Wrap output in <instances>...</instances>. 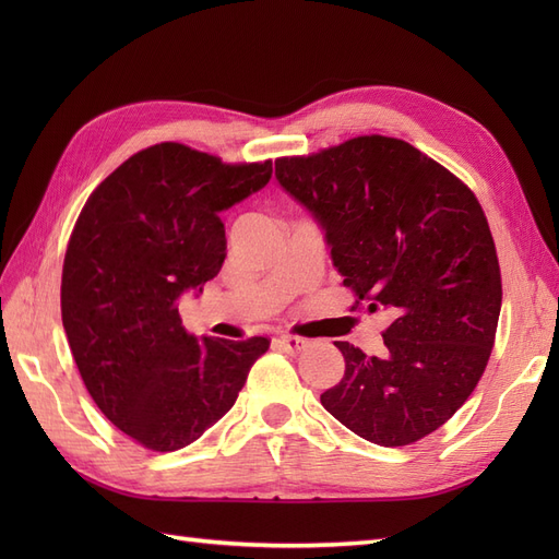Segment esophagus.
<instances>
[{
  "label": "esophagus",
  "mask_w": 559,
  "mask_h": 559,
  "mask_svg": "<svg viewBox=\"0 0 559 559\" xmlns=\"http://www.w3.org/2000/svg\"><path fill=\"white\" fill-rule=\"evenodd\" d=\"M280 347L286 354H292V357H296V354L308 349V341H306V337H298V335H282L280 337Z\"/></svg>",
  "instance_id": "esophagus-1"
}]
</instances>
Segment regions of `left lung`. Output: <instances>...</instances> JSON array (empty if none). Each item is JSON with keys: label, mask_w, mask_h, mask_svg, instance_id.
<instances>
[{"label": "left lung", "mask_w": 559, "mask_h": 559, "mask_svg": "<svg viewBox=\"0 0 559 559\" xmlns=\"http://www.w3.org/2000/svg\"><path fill=\"white\" fill-rule=\"evenodd\" d=\"M275 177L324 230L343 284L368 312L394 317L382 357L335 343L345 376L321 405L376 445L429 436L471 396L495 345L501 273L480 202L443 165L382 134L280 158Z\"/></svg>", "instance_id": "8db88e82"}]
</instances>
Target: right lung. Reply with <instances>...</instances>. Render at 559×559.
I'll use <instances>...</instances> for the list:
<instances>
[{"mask_svg": "<svg viewBox=\"0 0 559 559\" xmlns=\"http://www.w3.org/2000/svg\"><path fill=\"white\" fill-rule=\"evenodd\" d=\"M273 163L226 165L175 142L130 156L83 205L62 265V326L97 408L132 441L175 452L238 399L267 337L186 333L177 300L226 259L222 212Z\"/></svg>", "mask_w": 559, "mask_h": 559, "instance_id": "1", "label": "right lung"}]
</instances>
